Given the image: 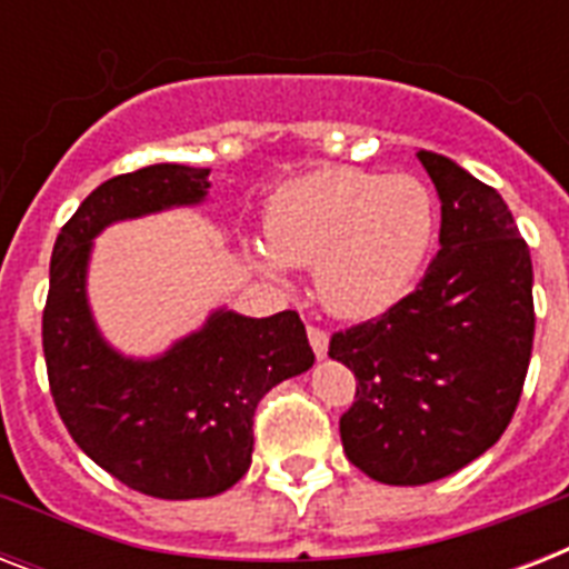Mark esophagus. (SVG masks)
<instances>
[{
    "label": "esophagus",
    "instance_id": "esophagus-1",
    "mask_svg": "<svg viewBox=\"0 0 569 569\" xmlns=\"http://www.w3.org/2000/svg\"><path fill=\"white\" fill-rule=\"evenodd\" d=\"M307 337H310V346H312V351H316V357H319V360H325V357H328V348H330L328 333H325L321 328H310L307 330Z\"/></svg>",
    "mask_w": 569,
    "mask_h": 569
}]
</instances>
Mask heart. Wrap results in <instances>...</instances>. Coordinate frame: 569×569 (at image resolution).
Segmentation results:
<instances>
[{
  "instance_id": "obj_1",
  "label": "heart",
  "mask_w": 569,
  "mask_h": 569,
  "mask_svg": "<svg viewBox=\"0 0 569 569\" xmlns=\"http://www.w3.org/2000/svg\"><path fill=\"white\" fill-rule=\"evenodd\" d=\"M437 197L419 177L319 168L274 191L259 268L286 280L316 266V295L339 319H375L405 301L437 239Z\"/></svg>"
}]
</instances>
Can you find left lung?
Masks as SVG:
<instances>
[{
  "label": "left lung",
  "instance_id": "left-lung-1",
  "mask_svg": "<svg viewBox=\"0 0 569 569\" xmlns=\"http://www.w3.org/2000/svg\"><path fill=\"white\" fill-rule=\"evenodd\" d=\"M440 197V253L405 301L330 339L357 378L348 460L380 485L458 472L505 433L535 339L531 257L499 191L419 150Z\"/></svg>",
  "mask_w": 569,
  "mask_h": 569
}]
</instances>
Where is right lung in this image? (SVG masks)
Masks as SVG:
<instances>
[{
    "instance_id": "1",
    "label": "right lung",
    "mask_w": 569,
    "mask_h": 569,
    "mask_svg": "<svg viewBox=\"0 0 569 569\" xmlns=\"http://www.w3.org/2000/svg\"><path fill=\"white\" fill-rule=\"evenodd\" d=\"M209 168L147 164L102 182L58 232L43 310L49 389L76 446L156 499H209L250 469L253 413L316 355L295 310L250 319L214 307L162 355H123L102 337L88 298L93 239L106 227L203 206Z\"/></svg>"
}]
</instances>
